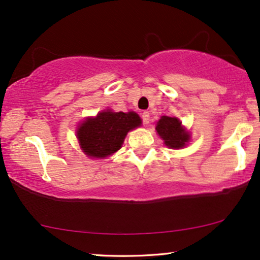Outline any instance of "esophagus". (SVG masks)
Returning <instances> with one entry per match:
<instances>
[{"instance_id": "esophagus-1", "label": "esophagus", "mask_w": 260, "mask_h": 260, "mask_svg": "<svg viewBox=\"0 0 260 260\" xmlns=\"http://www.w3.org/2000/svg\"><path fill=\"white\" fill-rule=\"evenodd\" d=\"M142 120H143L144 124H149V120H150V116H149V112L144 111L142 113Z\"/></svg>"}]
</instances>
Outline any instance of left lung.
<instances>
[{"instance_id": "8db88e82", "label": "left lung", "mask_w": 260, "mask_h": 260, "mask_svg": "<svg viewBox=\"0 0 260 260\" xmlns=\"http://www.w3.org/2000/svg\"><path fill=\"white\" fill-rule=\"evenodd\" d=\"M156 130L165 141V144L169 148H182L184 143L189 140V135L182 129L180 120L173 117L163 116L157 122Z\"/></svg>"}]
</instances>
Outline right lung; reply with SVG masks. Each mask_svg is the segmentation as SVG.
<instances>
[{"mask_svg": "<svg viewBox=\"0 0 260 260\" xmlns=\"http://www.w3.org/2000/svg\"><path fill=\"white\" fill-rule=\"evenodd\" d=\"M140 125L137 113L104 111L78 127V140L87 156L106 157L119 150L127 131Z\"/></svg>", "mask_w": 260, "mask_h": 260, "instance_id": "add662e5", "label": "right lung"}]
</instances>
